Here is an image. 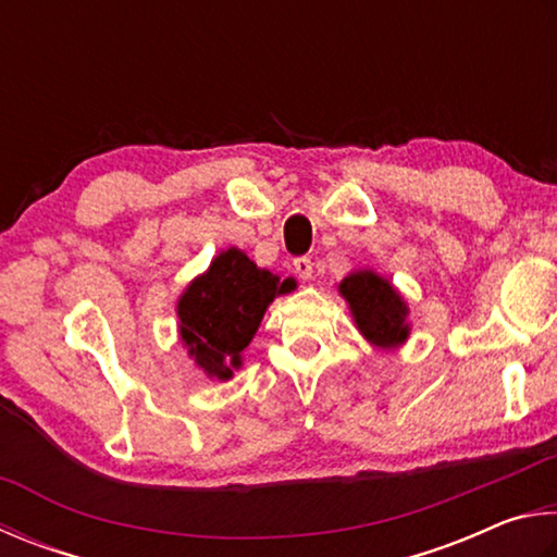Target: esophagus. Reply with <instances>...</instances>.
Masks as SVG:
<instances>
[{"label": "esophagus", "instance_id": "1", "mask_svg": "<svg viewBox=\"0 0 557 557\" xmlns=\"http://www.w3.org/2000/svg\"><path fill=\"white\" fill-rule=\"evenodd\" d=\"M294 269H296V273H298V278H304V281L313 278V261H310L308 257H298V259L294 261Z\"/></svg>", "mask_w": 557, "mask_h": 557}]
</instances>
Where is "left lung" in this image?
Masks as SVG:
<instances>
[{
  "instance_id": "obj_1",
  "label": "left lung",
  "mask_w": 557,
  "mask_h": 557,
  "mask_svg": "<svg viewBox=\"0 0 557 557\" xmlns=\"http://www.w3.org/2000/svg\"><path fill=\"white\" fill-rule=\"evenodd\" d=\"M337 290L347 300L357 330L372 347L392 352L411 337L406 298L382 273L357 269L339 281Z\"/></svg>"
}]
</instances>
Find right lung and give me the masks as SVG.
<instances>
[{
  "label": "right lung",
  "instance_id": "right-lung-1",
  "mask_svg": "<svg viewBox=\"0 0 557 557\" xmlns=\"http://www.w3.org/2000/svg\"><path fill=\"white\" fill-rule=\"evenodd\" d=\"M294 288V278L259 269L242 249H222L175 304L181 343L195 367L208 379H232L273 298Z\"/></svg>",
  "mask_w": 557,
  "mask_h": 557
}]
</instances>
